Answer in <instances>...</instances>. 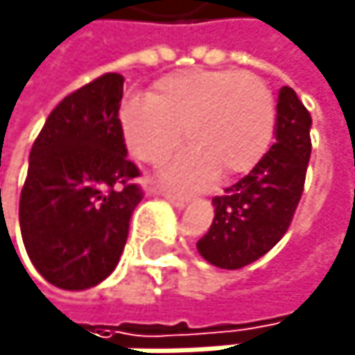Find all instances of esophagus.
<instances>
[{"instance_id":"esophagus-1","label":"esophagus","mask_w":355,"mask_h":355,"mask_svg":"<svg viewBox=\"0 0 355 355\" xmlns=\"http://www.w3.org/2000/svg\"><path fill=\"white\" fill-rule=\"evenodd\" d=\"M164 196H166V200H170L176 208H185L187 202H189V198H185V196H176V193H172V191H164Z\"/></svg>"}]
</instances>
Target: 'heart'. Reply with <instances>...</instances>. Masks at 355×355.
I'll return each instance as SVG.
<instances>
[{
  "mask_svg": "<svg viewBox=\"0 0 355 355\" xmlns=\"http://www.w3.org/2000/svg\"><path fill=\"white\" fill-rule=\"evenodd\" d=\"M130 153L157 166L183 143L193 147L168 170L183 187H202L216 168L225 174L250 170L275 130V98L252 71H181L159 80L151 98L130 96L119 107Z\"/></svg>",
  "mask_w": 355,
  "mask_h": 355,
  "instance_id": "b5f03b06",
  "label": "heart"
}]
</instances>
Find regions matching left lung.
Masks as SVG:
<instances>
[{"instance_id": "obj_1", "label": "left lung", "mask_w": 355, "mask_h": 355, "mask_svg": "<svg viewBox=\"0 0 355 355\" xmlns=\"http://www.w3.org/2000/svg\"><path fill=\"white\" fill-rule=\"evenodd\" d=\"M311 115L293 88L277 98L275 143L238 183L212 200L214 218L200 254L220 269H242L284 238L303 196L311 155Z\"/></svg>"}]
</instances>
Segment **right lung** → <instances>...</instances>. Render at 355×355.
<instances>
[{
	"instance_id": "1",
	"label": "right lung",
	"mask_w": 355,
	"mask_h": 355,
	"mask_svg": "<svg viewBox=\"0 0 355 355\" xmlns=\"http://www.w3.org/2000/svg\"><path fill=\"white\" fill-rule=\"evenodd\" d=\"M123 78L105 73L64 96L37 135L20 191L27 254L64 291L96 286L115 269L143 189L128 159L119 103Z\"/></svg>"
}]
</instances>
